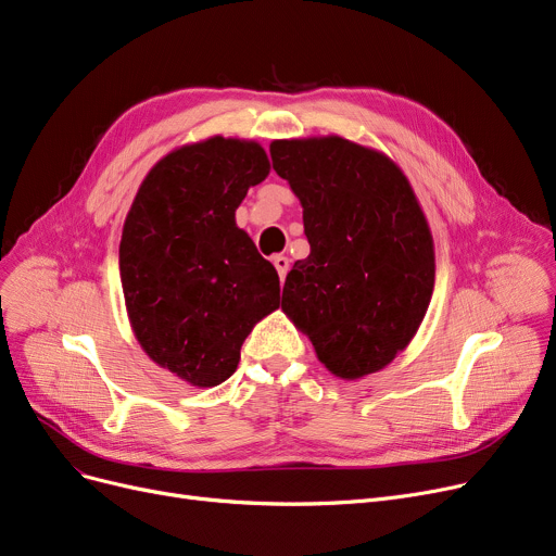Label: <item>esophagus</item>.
Returning <instances> with one entry per match:
<instances>
[{"instance_id":"34e87169","label":"esophagus","mask_w":556,"mask_h":556,"mask_svg":"<svg viewBox=\"0 0 556 556\" xmlns=\"http://www.w3.org/2000/svg\"><path fill=\"white\" fill-rule=\"evenodd\" d=\"M273 263H275V268H277V273H279V279L283 281L286 275H288V268H291V261H288V256H283V254H277V256L273 258Z\"/></svg>"}]
</instances>
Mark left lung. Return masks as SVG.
Here are the masks:
<instances>
[{
    "mask_svg": "<svg viewBox=\"0 0 556 556\" xmlns=\"http://www.w3.org/2000/svg\"><path fill=\"white\" fill-rule=\"evenodd\" d=\"M275 173L302 204L311 254L281 311L348 381L379 372L416 336L433 293V238L400 165L341 136L273 140Z\"/></svg>",
    "mask_w": 556,
    "mask_h": 556,
    "instance_id": "8db88e82",
    "label": "left lung"
}]
</instances>
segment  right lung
Segmentation results:
<instances>
[{
    "mask_svg": "<svg viewBox=\"0 0 556 556\" xmlns=\"http://www.w3.org/2000/svg\"><path fill=\"white\" fill-rule=\"evenodd\" d=\"M270 175L256 140L211 136L165 154L142 179L119 240L136 341L198 389L229 379L248 333L279 308V275L236 225Z\"/></svg>",
    "mask_w": 556,
    "mask_h": 556,
    "instance_id": "obj_1",
    "label": "right lung"
}]
</instances>
